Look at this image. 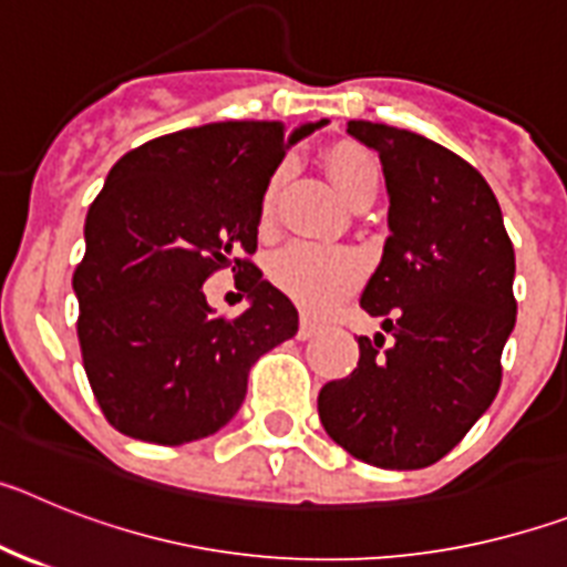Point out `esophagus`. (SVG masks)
<instances>
[{
    "label": "esophagus",
    "mask_w": 567,
    "mask_h": 567,
    "mask_svg": "<svg viewBox=\"0 0 567 567\" xmlns=\"http://www.w3.org/2000/svg\"><path fill=\"white\" fill-rule=\"evenodd\" d=\"M318 323H315V320H309V318H300V327H298V340H309V338H315V334H318Z\"/></svg>",
    "instance_id": "esophagus-1"
}]
</instances>
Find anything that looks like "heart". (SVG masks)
<instances>
[{"label":"heart","mask_w":567,"mask_h":567,"mask_svg":"<svg viewBox=\"0 0 567 567\" xmlns=\"http://www.w3.org/2000/svg\"><path fill=\"white\" fill-rule=\"evenodd\" d=\"M323 167L346 202L354 204L363 195H374L380 182V167L369 150L358 144H334L323 153ZM284 182V169H275L264 198H260V229L272 224L275 193ZM269 278L280 292L292 298L307 312H323L352 292L363 278V258L354 249L320 247L309 240H295L272 255Z\"/></svg>","instance_id":"heart-1"}]
</instances>
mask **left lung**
<instances>
[{
  "mask_svg": "<svg viewBox=\"0 0 567 567\" xmlns=\"http://www.w3.org/2000/svg\"><path fill=\"white\" fill-rule=\"evenodd\" d=\"M346 133L383 164L392 235L360 307L390 340L358 338V369L320 389L318 414L354 460L425 468L497 398L517 323L514 247L488 182L452 150L389 124Z\"/></svg>",
  "mask_w": 567,
  "mask_h": 567,
  "instance_id": "1",
  "label": "left lung"
}]
</instances>
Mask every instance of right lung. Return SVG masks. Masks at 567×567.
<instances>
[{"label": "right lung", "instance_id": "obj_1", "mask_svg": "<svg viewBox=\"0 0 567 567\" xmlns=\"http://www.w3.org/2000/svg\"><path fill=\"white\" fill-rule=\"evenodd\" d=\"M327 118L215 122L122 155L87 209L73 272L90 389L115 432L158 445L215 434L238 414L260 354L298 332V309L240 255L284 155ZM233 266L250 307L214 315L203 280Z\"/></svg>", "mask_w": 567, "mask_h": 567}]
</instances>
